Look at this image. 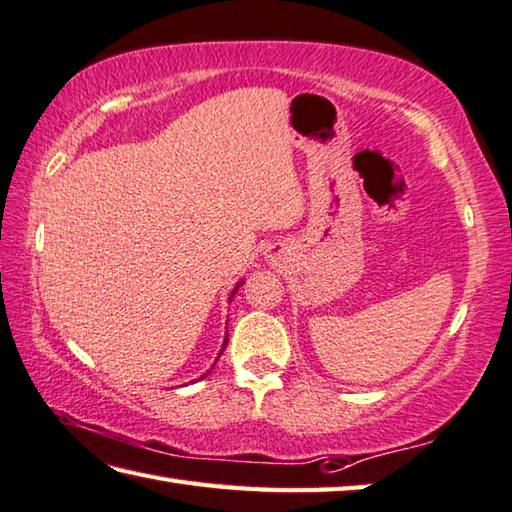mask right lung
Instances as JSON below:
<instances>
[{
    "label": "right lung",
    "mask_w": 512,
    "mask_h": 512,
    "mask_svg": "<svg viewBox=\"0 0 512 512\" xmlns=\"http://www.w3.org/2000/svg\"><path fill=\"white\" fill-rule=\"evenodd\" d=\"M226 345H228V338H226ZM226 345H224V347H226ZM221 351H224V349H221Z\"/></svg>",
    "instance_id": "1"
}]
</instances>
